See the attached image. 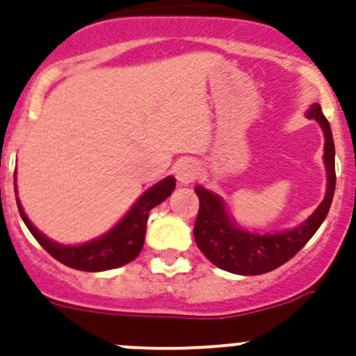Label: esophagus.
<instances>
[{
	"mask_svg": "<svg viewBox=\"0 0 356 356\" xmlns=\"http://www.w3.org/2000/svg\"><path fill=\"white\" fill-rule=\"evenodd\" d=\"M197 171H200V165H197L196 160H181L178 165H176V178L181 185L193 184L194 178L197 176Z\"/></svg>",
	"mask_w": 356,
	"mask_h": 356,
	"instance_id": "esophagus-1",
	"label": "esophagus"
}]
</instances>
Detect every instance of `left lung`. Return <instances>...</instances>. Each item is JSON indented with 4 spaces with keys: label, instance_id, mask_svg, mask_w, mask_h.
Returning <instances> with one entry per match:
<instances>
[{
    "label": "left lung",
    "instance_id": "obj_1",
    "mask_svg": "<svg viewBox=\"0 0 356 356\" xmlns=\"http://www.w3.org/2000/svg\"><path fill=\"white\" fill-rule=\"evenodd\" d=\"M305 115L307 119L319 122L325 135L323 160L326 168V194L312 216H308L296 228L273 232V234H259L242 228L229 216L225 200L219 194L209 191L203 185H196L194 188L200 197L194 238L201 253L222 271L254 276L284 266L314 237L328 216L335 193V144H333L332 128L319 103H314Z\"/></svg>",
    "mask_w": 356,
    "mask_h": 356
}]
</instances>
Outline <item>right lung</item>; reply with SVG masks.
I'll return each instance as SVG.
<instances>
[{"label": "right lung", "instance_id": "obj_1", "mask_svg": "<svg viewBox=\"0 0 356 356\" xmlns=\"http://www.w3.org/2000/svg\"><path fill=\"white\" fill-rule=\"evenodd\" d=\"M175 187V176H168V178L156 181L155 185H151L131 205V209L119 219V222H115L103 235L83 242V244H60V242L46 237L28 219L19 197L15 200H17L19 213L23 217L26 228L30 229V234L37 238V242L51 254L53 259H56L64 266L78 269V271L99 273L124 266L139 257L144 246V237H146V222L149 217V210L168 200ZM15 193H17V187H15Z\"/></svg>", "mask_w": 356, "mask_h": 356}]
</instances>
